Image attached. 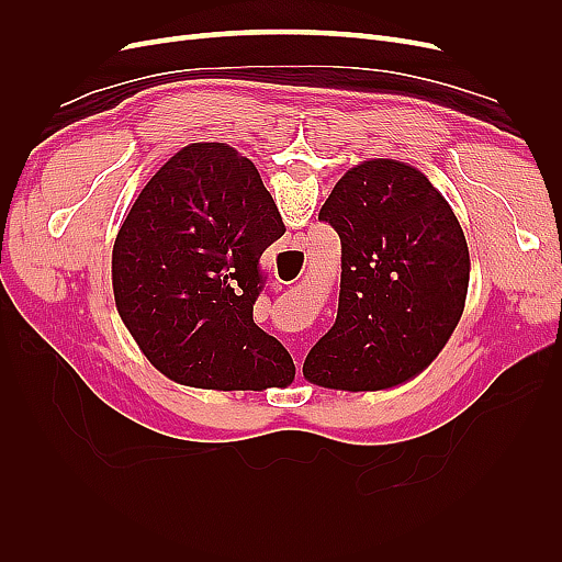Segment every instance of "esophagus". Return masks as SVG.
<instances>
[{
  "instance_id": "34e87169",
  "label": "esophagus",
  "mask_w": 562,
  "mask_h": 562,
  "mask_svg": "<svg viewBox=\"0 0 562 562\" xmlns=\"http://www.w3.org/2000/svg\"><path fill=\"white\" fill-rule=\"evenodd\" d=\"M297 370H302V359H297Z\"/></svg>"
}]
</instances>
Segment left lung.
<instances>
[{"instance_id": "left-lung-1", "label": "left lung", "mask_w": 562, "mask_h": 562, "mask_svg": "<svg viewBox=\"0 0 562 562\" xmlns=\"http://www.w3.org/2000/svg\"><path fill=\"white\" fill-rule=\"evenodd\" d=\"M318 220L342 241L335 326L302 366L318 386L403 384L446 347L464 312L469 248L450 203L417 168L370 159L347 171Z\"/></svg>"}]
</instances>
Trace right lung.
<instances>
[{"label": "right lung", "instance_id": "right-lung-1", "mask_svg": "<svg viewBox=\"0 0 562 562\" xmlns=\"http://www.w3.org/2000/svg\"><path fill=\"white\" fill-rule=\"evenodd\" d=\"M285 232L258 168L225 143H192L131 206L112 250L119 316L173 382L288 386L291 353L255 326L262 252Z\"/></svg>", "mask_w": 562, "mask_h": 562}]
</instances>
